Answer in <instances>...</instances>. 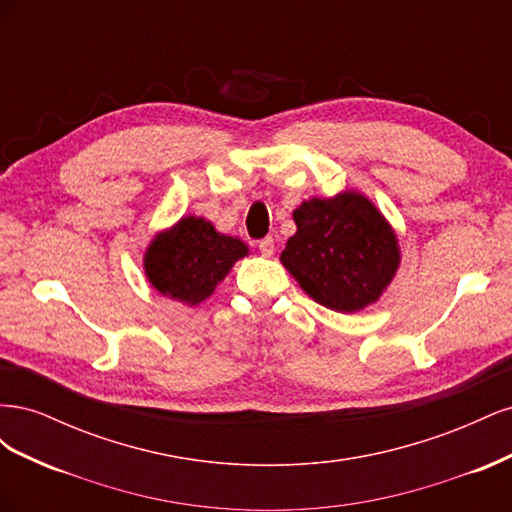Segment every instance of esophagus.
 Segmentation results:
<instances>
[{
    "label": "esophagus",
    "instance_id": "obj_1",
    "mask_svg": "<svg viewBox=\"0 0 512 512\" xmlns=\"http://www.w3.org/2000/svg\"><path fill=\"white\" fill-rule=\"evenodd\" d=\"M258 250L262 252V256H273V252H275V241H273L271 237L260 239V241H258Z\"/></svg>",
    "mask_w": 512,
    "mask_h": 512
}]
</instances>
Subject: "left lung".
Returning a JSON list of instances; mask_svg holds the SVG:
<instances>
[{
	"mask_svg": "<svg viewBox=\"0 0 512 512\" xmlns=\"http://www.w3.org/2000/svg\"><path fill=\"white\" fill-rule=\"evenodd\" d=\"M297 232L280 256L299 286L333 312L354 314L376 303L399 269V243L363 194L303 200L292 213Z\"/></svg>",
	"mask_w": 512,
	"mask_h": 512,
	"instance_id": "left-lung-1",
	"label": "left lung"
}]
</instances>
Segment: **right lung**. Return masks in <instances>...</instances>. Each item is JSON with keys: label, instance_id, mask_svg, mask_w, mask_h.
Segmentation results:
<instances>
[{"label": "right lung", "instance_id": "1", "mask_svg": "<svg viewBox=\"0 0 512 512\" xmlns=\"http://www.w3.org/2000/svg\"><path fill=\"white\" fill-rule=\"evenodd\" d=\"M247 252L241 239L222 235L205 218L190 215L153 237L143 258L145 275L164 297L198 305Z\"/></svg>", "mask_w": 512, "mask_h": 512}]
</instances>
